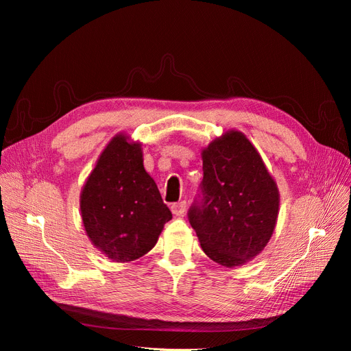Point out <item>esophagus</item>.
Wrapping results in <instances>:
<instances>
[{"label":"esophagus","mask_w":351,"mask_h":351,"mask_svg":"<svg viewBox=\"0 0 351 351\" xmlns=\"http://www.w3.org/2000/svg\"><path fill=\"white\" fill-rule=\"evenodd\" d=\"M171 212L174 215H183L186 212V200H180L176 202V204L171 205Z\"/></svg>","instance_id":"1"}]
</instances>
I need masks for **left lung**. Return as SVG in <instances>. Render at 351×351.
<instances>
[{
    "instance_id": "1",
    "label": "left lung",
    "mask_w": 351,
    "mask_h": 351,
    "mask_svg": "<svg viewBox=\"0 0 351 351\" xmlns=\"http://www.w3.org/2000/svg\"><path fill=\"white\" fill-rule=\"evenodd\" d=\"M204 180L189 222L208 256L227 268L259 254L277 224L280 193L261 155L237 130L202 151Z\"/></svg>"
}]
</instances>
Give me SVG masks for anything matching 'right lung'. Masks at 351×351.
<instances>
[{
	"label": "right lung",
	"mask_w": 351,
	"mask_h": 351,
	"mask_svg": "<svg viewBox=\"0 0 351 351\" xmlns=\"http://www.w3.org/2000/svg\"><path fill=\"white\" fill-rule=\"evenodd\" d=\"M90 241L114 262L142 258L173 218L143 167L141 143L117 134L101 154L80 195Z\"/></svg>",
	"instance_id": "1"
}]
</instances>
